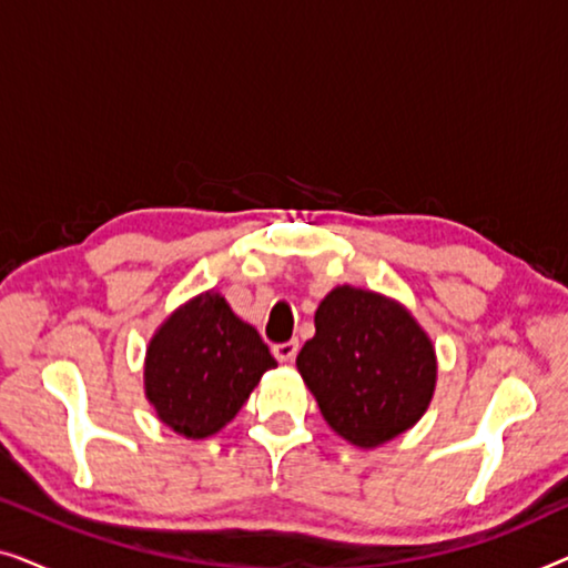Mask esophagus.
I'll return each instance as SVG.
<instances>
[{"label":"esophagus","mask_w":568,"mask_h":568,"mask_svg":"<svg viewBox=\"0 0 568 568\" xmlns=\"http://www.w3.org/2000/svg\"><path fill=\"white\" fill-rule=\"evenodd\" d=\"M297 352H300V344L297 341H286V344H276L274 346V356L278 362H292L294 356H297Z\"/></svg>","instance_id":"1"}]
</instances>
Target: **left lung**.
<instances>
[{"instance_id": "8db88e82", "label": "left lung", "mask_w": 568, "mask_h": 568, "mask_svg": "<svg viewBox=\"0 0 568 568\" xmlns=\"http://www.w3.org/2000/svg\"><path fill=\"white\" fill-rule=\"evenodd\" d=\"M297 369L331 429L364 449L410 429L437 385V356L414 315L348 284L317 305Z\"/></svg>"}]
</instances>
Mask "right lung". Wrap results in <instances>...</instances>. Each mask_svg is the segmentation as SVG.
I'll return each mask as SVG.
<instances>
[{
	"mask_svg": "<svg viewBox=\"0 0 568 568\" xmlns=\"http://www.w3.org/2000/svg\"><path fill=\"white\" fill-rule=\"evenodd\" d=\"M276 359L253 325L220 292L178 307L146 348L144 393L160 422L189 439L212 437L232 422Z\"/></svg>",
	"mask_w": 568,
	"mask_h": 568,
	"instance_id": "obj_1",
	"label": "right lung"
}]
</instances>
